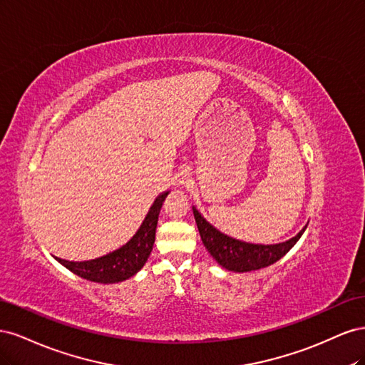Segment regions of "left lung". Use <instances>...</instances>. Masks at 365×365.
Wrapping results in <instances>:
<instances>
[{"instance_id": "obj_1", "label": "left lung", "mask_w": 365, "mask_h": 365, "mask_svg": "<svg viewBox=\"0 0 365 365\" xmlns=\"http://www.w3.org/2000/svg\"><path fill=\"white\" fill-rule=\"evenodd\" d=\"M193 215L204 247L219 264L235 272H247L269 267V264L282 259L297 244V240L302 237L306 230L304 227L295 237L283 242V244L254 245L222 235L215 227L210 225L196 208H193Z\"/></svg>"}]
</instances>
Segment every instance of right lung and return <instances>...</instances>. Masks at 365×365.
Instances as JSON below:
<instances>
[{
	"instance_id": "obj_1",
	"label": "right lung",
	"mask_w": 365,
	"mask_h": 365,
	"mask_svg": "<svg viewBox=\"0 0 365 365\" xmlns=\"http://www.w3.org/2000/svg\"><path fill=\"white\" fill-rule=\"evenodd\" d=\"M169 193H163L157 197L135 236L120 250L88 262H68L59 257H56V260L79 277L97 283H117L132 277L143 268L150 256L153 242H155L158 215Z\"/></svg>"
}]
</instances>
